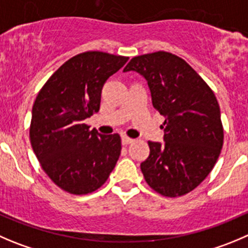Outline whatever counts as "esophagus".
Instances as JSON below:
<instances>
[{"mask_svg":"<svg viewBox=\"0 0 248 248\" xmlns=\"http://www.w3.org/2000/svg\"><path fill=\"white\" fill-rule=\"evenodd\" d=\"M133 139H130V138H128V136H122V142H123V145H129V143H131L133 142Z\"/></svg>","mask_w":248,"mask_h":248,"instance_id":"1","label":"esophagus"}]
</instances>
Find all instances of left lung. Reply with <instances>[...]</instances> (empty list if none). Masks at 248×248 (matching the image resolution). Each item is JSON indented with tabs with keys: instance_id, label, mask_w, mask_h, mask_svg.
I'll return each instance as SVG.
<instances>
[{
	"instance_id": "left-lung-1",
	"label": "left lung",
	"mask_w": 248,
	"mask_h": 248,
	"mask_svg": "<svg viewBox=\"0 0 248 248\" xmlns=\"http://www.w3.org/2000/svg\"><path fill=\"white\" fill-rule=\"evenodd\" d=\"M147 80L153 107L166 120L164 143L148 141L150 155L141 163L145 180L167 197L186 195L213 169L224 131L216 95L183 58L158 51L134 57L124 72Z\"/></svg>"
}]
</instances>
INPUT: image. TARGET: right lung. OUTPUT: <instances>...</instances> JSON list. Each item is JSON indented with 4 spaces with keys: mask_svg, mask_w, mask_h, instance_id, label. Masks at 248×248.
Segmentation results:
<instances>
[{
    "mask_svg": "<svg viewBox=\"0 0 248 248\" xmlns=\"http://www.w3.org/2000/svg\"><path fill=\"white\" fill-rule=\"evenodd\" d=\"M128 60L106 52H84L61 65L37 93L30 142L45 173L67 192H93L117 164L120 136L101 135L84 120L100 110L103 85Z\"/></svg>",
    "mask_w": 248,
    "mask_h": 248,
    "instance_id": "obj_1",
    "label": "right lung"
}]
</instances>
